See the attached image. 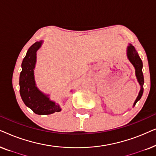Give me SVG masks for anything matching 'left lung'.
<instances>
[{"mask_svg": "<svg viewBox=\"0 0 156 156\" xmlns=\"http://www.w3.org/2000/svg\"><path fill=\"white\" fill-rule=\"evenodd\" d=\"M127 57L131 62V63L133 65L136 70V76L137 78V80L139 84L140 85V90L139 91L137 98H136L135 102L133 104V106L136 105L138 101H139L141 98L143 93H144V74H143L142 68H143V62L140 59V57L138 56L137 51L132 44H129V45L127 48Z\"/></svg>", "mask_w": 156, "mask_h": 156, "instance_id": "left-lung-1", "label": "left lung"}]
</instances>
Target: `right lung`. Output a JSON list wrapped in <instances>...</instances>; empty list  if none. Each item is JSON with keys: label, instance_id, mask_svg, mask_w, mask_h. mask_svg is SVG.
Here are the masks:
<instances>
[{"label": "right lung", "instance_id": "right-lung-1", "mask_svg": "<svg viewBox=\"0 0 156 156\" xmlns=\"http://www.w3.org/2000/svg\"><path fill=\"white\" fill-rule=\"evenodd\" d=\"M36 42L28 49L22 62V71L20 74V94L23 102L27 107L38 115H48L59 112L61 108L58 104L51 101L48 95L44 94L36 87L34 69L36 64V55L42 44Z\"/></svg>", "mask_w": 156, "mask_h": 156}]
</instances>
